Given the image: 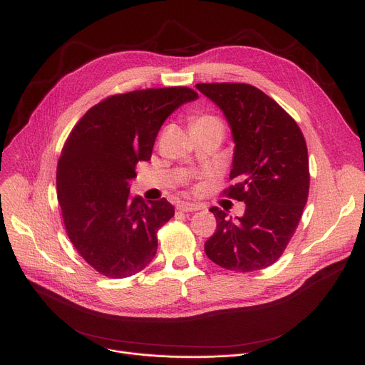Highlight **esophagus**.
Returning <instances> with one entry per match:
<instances>
[{"instance_id": "obj_1", "label": "esophagus", "mask_w": 365, "mask_h": 365, "mask_svg": "<svg viewBox=\"0 0 365 365\" xmlns=\"http://www.w3.org/2000/svg\"><path fill=\"white\" fill-rule=\"evenodd\" d=\"M178 210H180V212H197V210H200V207L197 204H192V202H186V201H180L178 204Z\"/></svg>"}]
</instances>
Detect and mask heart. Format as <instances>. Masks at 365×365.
<instances>
[{"label":"heart","mask_w":365,"mask_h":365,"mask_svg":"<svg viewBox=\"0 0 365 365\" xmlns=\"http://www.w3.org/2000/svg\"><path fill=\"white\" fill-rule=\"evenodd\" d=\"M204 120H215L213 117H208V115H204V117H201V118H198L197 121H204ZM216 121V120H215Z\"/></svg>","instance_id":"1"}]
</instances>
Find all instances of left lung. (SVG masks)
<instances>
[{"instance_id":"obj_1","label":"left lung","mask_w":365,"mask_h":365,"mask_svg":"<svg viewBox=\"0 0 365 365\" xmlns=\"http://www.w3.org/2000/svg\"><path fill=\"white\" fill-rule=\"evenodd\" d=\"M225 115L235 143L227 197L245 202L241 217L217 207L208 259L227 271L275 263L292 240L309 194L308 148L296 121L262 90L240 83L197 84Z\"/></svg>"}]
</instances>
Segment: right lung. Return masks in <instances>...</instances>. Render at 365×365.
I'll list each match as a JSON object with an SVG mask.
<instances>
[{"label": "right lung", "instance_id": "obj_1", "mask_svg": "<svg viewBox=\"0 0 365 365\" xmlns=\"http://www.w3.org/2000/svg\"><path fill=\"white\" fill-rule=\"evenodd\" d=\"M198 94L187 87L115 94L86 112L57 163V200L68 237L96 271L131 277L157 253L158 229L175 216L165 198L130 195L134 167L149 161L164 121Z\"/></svg>", "mask_w": 365, "mask_h": 365}]
</instances>
